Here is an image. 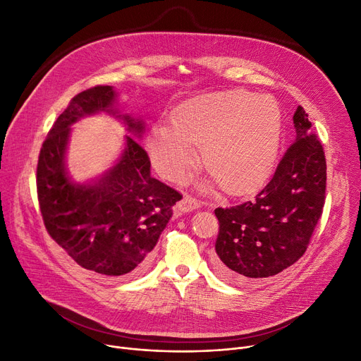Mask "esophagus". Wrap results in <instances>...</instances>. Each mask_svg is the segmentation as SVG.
Listing matches in <instances>:
<instances>
[{
    "instance_id": "esophagus-1",
    "label": "esophagus",
    "mask_w": 361,
    "mask_h": 361,
    "mask_svg": "<svg viewBox=\"0 0 361 361\" xmlns=\"http://www.w3.org/2000/svg\"><path fill=\"white\" fill-rule=\"evenodd\" d=\"M200 206V202L192 196H184L181 199V202H178L177 204V209L180 212H192L195 209H197V207Z\"/></svg>"
}]
</instances>
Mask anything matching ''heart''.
Instances as JSON below:
<instances>
[{
	"instance_id": "obj_1",
	"label": "heart",
	"mask_w": 361,
	"mask_h": 361,
	"mask_svg": "<svg viewBox=\"0 0 361 361\" xmlns=\"http://www.w3.org/2000/svg\"><path fill=\"white\" fill-rule=\"evenodd\" d=\"M282 142V112L269 94L218 92L188 101L171 116V127L152 130L147 147L159 173L181 181L197 164L231 195L249 193L269 178Z\"/></svg>"
}]
</instances>
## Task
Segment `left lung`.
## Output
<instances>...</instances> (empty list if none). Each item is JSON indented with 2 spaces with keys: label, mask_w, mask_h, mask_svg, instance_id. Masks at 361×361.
<instances>
[{
  "label": "left lung",
  "mask_w": 361,
  "mask_h": 361,
  "mask_svg": "<svg viewBox=\"0 0 361 361\" xmlns=\"http://www.w3.org/2000/svg\"><path fill=\"white\" fill-rule=\"evenodd\" d=\"M295 140L271 181L253 200L216 207L219 233L215 268L228 281L247 282L276 275L305 252L322 216L326 159L305 108L294 112Z\"/></svg>",
  "instance_id": "8db88e82"
}]
</instances>
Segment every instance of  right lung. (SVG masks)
<instances>
[{"mask_svg":"<svg viewBox=\"0 0 361 361\" xmlns=\"http://www.w3.org/2000/svg\"><path fill=\"white\" fill-rule=\"evenodd\" d=\"M114 102L111 86L75 94L41 147L36 188L48 234L75 263L101 275L127 276L145 267L183 196L150 176L146 150L131 136H126L120 161L99 180H71L66 168L70 126L97 112L116 116ZM123 120L135 135L143 131L140 120Z\"/></svg>","mask_w":361,"mask_h":361,"instance_id":"1","label":"right lung"}]
</instances>
